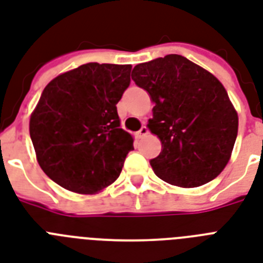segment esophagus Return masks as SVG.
Segmentation results:
<instances>
[{"label": "esophagus", "instance_id": "1", "mask_svg": "<svg viewBox=\"0 0 263 263\" xmlns=\"http://www.w3.org/2000/svg\"><path fill=\"white\" fill-rule=\"evenodd\" d=\"M147 134H148V128H147L146 125H143V127L138 131V138L143 139L144 136H147Z\"/></svg>", "mask_w": 263, "mask_h": 263}]
</instances>
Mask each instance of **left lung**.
<instances>
[{
	"mask_svg": "<svg viewBox=\"0 0 263 263\" xmlns=\"http://www.w3.org/2000/svg\"><path fill=\"white\" fill-rule=\"evenodd\" d=\"M132 80L155 102L148 128L162 151L150 161L154 173L181 187L216 178L238 135V113L220 81L176 54L135 66Z\"/></svg>",
	"mask_w": 263,
	"mask_h": 263,
	"instance_id": "obj_1",
	"label": "left lung"
}]
</instances>
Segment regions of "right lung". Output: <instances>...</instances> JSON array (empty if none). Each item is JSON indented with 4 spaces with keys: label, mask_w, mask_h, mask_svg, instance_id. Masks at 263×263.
<instances>
[{
    "label": "right lung",
    "mask_w": 263,
    "mask_h": 263,
    "mask_svg": "<svg viewBox=\"0 0 263 263\" xmlns=\"http://www.w3.org/2000/svg\"><path fill=\"white\" fill-rule=\"evenodd\" d=\"M129 65L86 63L58 76L29 120L40 167L67 191L91 194L119 178L134 138L116 104L131 78Z\"/></svg>",
    "instance_id": "add662e5"
}]
</instances>
